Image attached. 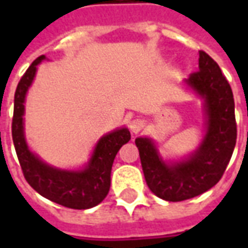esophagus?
<instances>
[{
	"label": "esophagus",
	"mask_w": 248,
	"mask_h": 248,
	"mask_svg": "<svg viewBox=\"0 0 248 248\" xmlns=\"http://www.w3.org/2000/svg\"><path fill=\"white\" fill-rule=\"evenodd\" d=\"M143 126H145V122L140 118H134L133 121H130L129 124L130 130H131V133H134V134H138L140 130L143 129Z\"/></svg>",
	"instance_id": "obj_1"
}]
</instances>
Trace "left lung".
Segmentation results:
<instances>
[{
	"label": "left lung",
	"mask_w": 248,
	"mask_h": 248,
	"mask_svg": "<svg viewBox=\"0 0 248 248\" xmlns=\"http://www.w3.org/2000/svg\"><path fill=\"white\" fill-rule=\"evenodd\" d=\"M186 85L203 99L207 131L198 150L179 162H165L149 138H137L147 186L156 197L181 202L201 195L220 181L236 143L234 95L218 63L199 51V70Z\"/></svg>",
	"instance_id": "1"
}]
</instances>
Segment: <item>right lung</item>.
<instances>
[{"label": "right lung", "instance_id": "add662e5", "mask_svg": "<svg viewBox=\"0 0 248 248\" xmlns=\"http://www.w3.org/2000/svg\"><path fill=\"white\" fill-rule=\"evenodd\" d=\"M45 56L38 57L18 82L14 94L12 137L25 179L35 191L51 202L76 210H86L102 202L110 190V174L119 149L131 138L129 129L114 130L98 140L87 166L78 171L61 170L33 154L24 134L25 97L34 79L37 65Z\"/></svg>", "mask_w": 248, "mask_h": 248}]
</instances>
